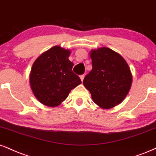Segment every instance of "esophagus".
<instances>
[{
  "instance_id": "esophagus-1",
  "label": "esophagus",
  "mask_w": 156,
  "mask_h": 156,
  "mask_svg": "<svg viewBox=\"0 0 156 156\" xmlns=\"http://www.w3.org/2000/svg\"><path fill=\"white\" fill-rule=\"evenodd\" d=\"M84 77H85L84 75H81V76H80V80H81V81H83V80Z\"/></svg>"
}]
</instances>
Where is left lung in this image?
<instances>
[{"label": "left lung", "mask_w": 156, "mask_h": 156, "mask_svg": "<svg viewBox=\"0 0 156 156\" xmlns=\"http://www.w3.org/2000/svg\"><path fill=\"white\" fill-rule=\"evenodd\" d=\"M92 70L84 78L83 85L93 102L102 109L119 105L132 83L130 67L121 54L107 47L90 51Z\"/></svg>", "instance_id": "obj_1"}]
</instances>
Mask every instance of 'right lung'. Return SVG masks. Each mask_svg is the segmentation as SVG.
<instances>
[{
  "mask_svg": "<svg viewBox=\"0 0 156 156\" xmlns=\"http://www.w3.org/2000/svg\"><path fill=\"white\" fill-rule=\"evenodd\" d=\"M71 51L55 46L35 59L30 73V85L33 94L44 105L55 108L68 97L70 91L81 83L73 73L69 60Z\"/></svg>",
  "mask_w": 156,
  "mask_h": 156,
  "instance_id": "obj_1",
  "label": "right lung"
}]
</instances>
